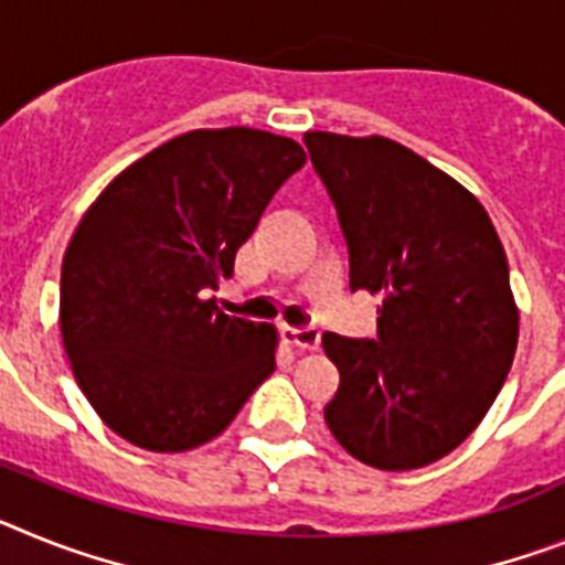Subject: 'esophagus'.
I'll list each match as a JSON object with an SVG mask.
<instances>
[{
    "label": "esophagus",
    "mask_w": 565,
    "mask_h": 565,
    "mask_svg": "<svg viewBox=\"0 0 565 565\" xmlns=\"http://www.w3.org/2000/svg\"><path fill=\"white\" fill-rule=\"evenodd\" d=\"M281 335L287 344L298 350H319L321 333L316 327H281Z\"/></svg>",
    "instance_id": "1"
}]
</instances>
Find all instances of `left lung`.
Returning <instances> with one entry per match:
<instances>
[{"instance_id": "8db88e82", "label": "left lung", "mask_w": 565, "mask_h": 565, "mask_svg": "<svg viewBox=\"0 0 565 565\" xmlns=\"http://www.w3.org/2000/svg\"><path fill=\"white\" fill-rule=\"evenodd\" d=\"M350 253V290L382 296L379 339L324 333L339 391L327 428L379 471L430 466L494 405L520 312L482 203L387 137L307 131Z\"/></svg>"}]
</instances>
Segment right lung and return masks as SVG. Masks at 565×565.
Returning <instances> with one entry per match:
<instances>
[{
	"label": "right lung",
	"mask_w": 565,
	"mask_h": 565,
	"mask_svg": "<svg viewBox=\"0 0 565 565\" xmlns=\"http://www.w3.org/2000/svg\"><path fill=\"white\" fill-rule=\"evenodd\" d=\"M305 160L260 129L186 131L88 206L63 258L60 330L79 391L126 443H210L275 371L278 330L226 316L206 292Z\"/></svg>",
	"instance_id": "obj_1"
}]
</instances>
